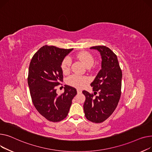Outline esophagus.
I'll return each mask as SVG.
<instances>
[{"instance_id": "obj_1", "label": "esophagus", "mask_w": 152, "mask_h": 152, "mask_svg": "<svg viewBox=\"0 0 152 152\" xmlns=\"http://www.w3.org/2000/svg\"><path fill=\"white\" fill-rule=\"evenodd\" d=\"M77 93H78V94H81V93H82V90H80V89H77Z\"/></svg>"}]
</instances>
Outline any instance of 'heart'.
I'll list each match as a JSON object with an SVG mask.
<instances>
[{"label": "heart", "instance_id": "heart-1", "mask_svg": "<svg viewBox=\"0 0 152 152\" xmlns=\"http://www.w3.org/2000/svg\"><path fill=\"white\" fill-rule=\"evenodd\" d=\"M79 60L81 61L85 66L87 67H91L94 63V58L93 56L88 51H81L77 55ZM71 59L69 57H66L61 63V69L64 74L67 73L70 67ZM87 82V78L85 77H78L77 75H72L68 78L67 83L78 88L83 86L85 83Z\"/></svg>", "mask_w": 152, "mask_h": 152}]
</instances>
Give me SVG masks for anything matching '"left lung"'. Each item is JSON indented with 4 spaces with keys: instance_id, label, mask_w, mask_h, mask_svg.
I'll list each match as a JSON object with an SVG mask.
<instances>
[{
    "instance_id": "left-lung-1",
    "label": "left lung",
    "mask_w": 152,
    "mask_h": 152,
    "mask_svg": "<svg viewBox=\"0 0 152 152\" xmlns=\"http://www.w3.org/2000/svg\"><path fill=\"white\" fill-rule=\"evenodd\" d=\"M101 56V69L91 83L93 94L83 91L86 99L83 109L86 118L99 123L107 119L118 104L121 88L122 72L117 55L105 46H96ZM97 93L98 95L94 96Z\"/></svg>"
}]
</instances>
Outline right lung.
Returning <instances> with one entry per match:
<instances>
[{
    "label": "right lung",
    "mask_w": 152,
    "mask_h": 152,
    "mask_svg": "<svg viewBox=\"0 0 152 152\" xmlns=\"http://www.w3.org/2000/svg\"><path fill=\"white\" fill-rule=\"evenodd\" d=\"M72 50L43 46L30 62L28 82L33 104L43 117L53 122L67 117L77 93L75 88L65 85L64 93L58 96L56 89L63 78L62 61Z\"/></svg>",
    "instance_id": "obj_1"
}]
</instances>
